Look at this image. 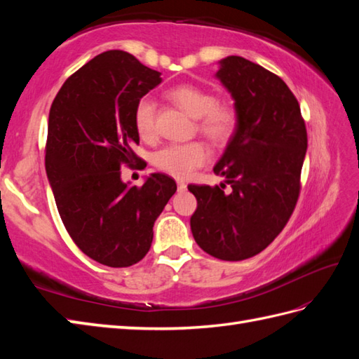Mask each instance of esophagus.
<instances>
[{"label": "esophagus", "mask_w": 359, "mask_h": 359, "mask_svg": "<svg viewBox=\"0 0 359 359\" xmlns=\"http://www.w3.org/2000/svg\"><path fill=\"white\" fill-rule=\"evenodd\" d=\"M177 188L180 189V191H185L187 189V184L184 180H177Z\"/></svg>", "instance_id": "esophagus-1"}]
</instances>
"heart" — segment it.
<instances>
[{
	"label": "heart",
	"mask_w": 359,
	"mask_h": 359,
	"mask_svg": "<svg viewBox=\"0 0 359 359\" xmlns=\"http://www.w3.org/2000/svg\"><path fill=\"white\" fill-rule=\"evenodd\" d=\"M166 97L196 118V131L216 147H224L233 139L239 126V109L230 98L217 100L208 89L191 83L171 88ZM134 125L143 140H154L157 135V106L149 97H143L135 104ZM211 152L199 140L188 143H172L157 151L154 165L160 171L177 179L191 177L196 170L207 165Z\"/></svg>",
	"instance_id": "obj_1"
}]
</instances>
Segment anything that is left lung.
<instances>
[{"label": "left lung", "instance_id": "8db88e82", "mask_svg": "<svg viewBox=\"0 0 359 359\" xmlns=\"http://www.w3.org/2000/svg\"><path fill=\"white\" fill-rule=\"evenodd\" d=\"M216 75L239 109V126L215 166L231 189L188 185L197 199L189 224L208 255L243 261L269 247L293 215L307 129L294 94L276 74L231 55Z\"/></svg>", "mask_w": 359, "mask_h": 359}]
</instances>
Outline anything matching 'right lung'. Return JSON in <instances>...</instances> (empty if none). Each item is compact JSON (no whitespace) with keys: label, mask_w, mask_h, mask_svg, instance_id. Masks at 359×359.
<instances>
[{"label":"right lung","mask_w":359,"mask_h":359,"mask_svg":"<svg viewBox=\"0 0 359 359\" xmlns=\"http://www.w3.org/2000/svg\"><path fill=\"white\" fill-rule=\"evenodd\" d=\"M160 81L131 53L108 50L74 72L50 106L46 172L60 217L83 253L114 269L147 256L156 219L177 189L162 172L142 187L120 179L121 166L142 162L133 151L135 104Z\"/></svg>","instance_id":"1"}]
</instances>
